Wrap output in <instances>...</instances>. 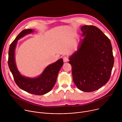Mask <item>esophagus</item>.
<instances>
[{
	"mask_svg": "<svg viewBox=\"0 0 122 122\" xmlns=\"http://www.w3.org/2000/svg\"><path fill=\"white\" fill-rule=\"evenodd\" d=\"M63 61H64V62H67V61L69 60L68 57L67 56H64V57H63Z\"/></svg>",
	"mask_w": 122,
	"mask_h": 122,
	"instance_id": "1",
	"label": "esophagus"
}]
</instances>
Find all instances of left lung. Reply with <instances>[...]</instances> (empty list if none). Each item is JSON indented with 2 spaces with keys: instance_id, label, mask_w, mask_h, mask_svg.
<instances>
[{
  "instance_id": "8db88e82",
  "label": "left lung",
  "mask_w": 122,
  "mask_h": 122,
  "mask_svg": "<svg viewBox=\"0 0 122 122\" xmlns=\"http://www.w3.org/2000/svg\"><path fill=\"white\" fill-rule=\"evenodd\" d=\"M81 40L78 51L69 58L73 81L81 91L97 90L110 80L114 64L110 39L94 25L81 28Z\"/></svg>"
}]
</instances>
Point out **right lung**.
<instances>
[{
    "instance_id": "right-lung-1",
    "label": "right lung",
    "mask_w": 122,
    "mask_h": 122,
    "mask_svg": "<svg viewBox=\"0 0 122 122\" xmlns=\"http://www.w3.org/2000/svg\"><path fill=\"white\" fill-rule=\"evenodd\" d=\"M33 31L31 29L23 30L10 44L9 50L8 65L15 82L19 87L32 94L42 95L50 92L54 87L58 72L63 65V60L60 59L48 66L39 77L31 79L22 76L16 66L14 50L17 41Z\"/></svg>"
}]
</instances>
